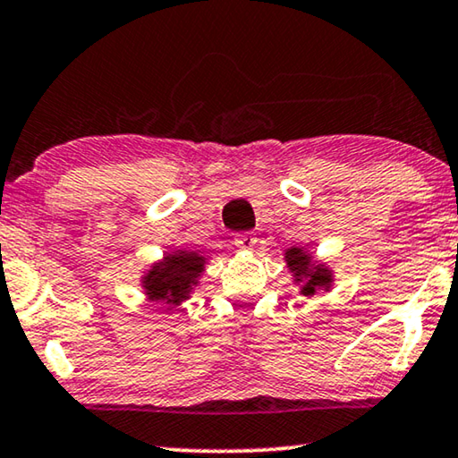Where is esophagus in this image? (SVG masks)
<instances>
[{"label": "esophagus", "instance_id": "1", "mask_svg": "<svg viewBox=\"0 0 458 458\" xmlns=\"http://www.w3.org/2000/svg\"><path fill=\"white\" fill-rule=\"evenodd\" d=\"M234 244L241 250H250L257 244V236L252 232H238L234 236Z\"/></svg>", "mask_w": 458, "mask_h": 458}]
</instances>
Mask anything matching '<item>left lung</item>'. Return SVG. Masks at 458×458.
<instances>
[{
	"label": "left lung",
	"instance_id": "obj_1",
	"mask_svg": "<svg viewBox=\"0 0 458 458\" xmlns=\"http://www.w3.org/2000/svg\"><path fill=\"white\" fill-rule=\"evenodd\" d=\"M285 263H288L290 271L294 273L296 284H302L300 288V294L312 296L318 290H329L333 276L331 271L325 267V265H315L309 252L302 249H288L285 250Z\"/></svg>",
	"mask_w": 458,
	"mask_h": 458
}]
</instances>
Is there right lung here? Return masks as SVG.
<instances>
[{"label": "right lung", "mask_w": 458, "mask_h": 458, "mask_svg": "<svg viewBox=\"0 0 458 458\" xmlns=\"http://www.w3.org/2000/svg\"><path fill=\"white\" fill-rule=\"evenodd\" d=\"M206 259L193 250H176L156 263L143 277V290L152 302H166L179 306L187 300L193 285H197L201 271L206 269Z\"/></svg>", "instance_id": "right-lung-1"}]
</instances>
